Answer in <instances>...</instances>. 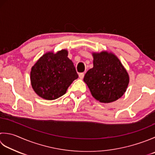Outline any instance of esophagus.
<instances>
[{
	"label": "esophagus",
	"instance_id": "34e87169",
	"mask_svg": "<svg viewBox=\"0 0 155 155\" xmlns=\"http://www.w3.org/2000/svg\"><path fill=\"white\" fill-rule=\"evenodd\" d=\"M84 72H81V73L79 74V78H81V79H83V78H84Z\"/></svg>",
	"mask_w": 155,
	"mask_h": 155
}]
</instances>
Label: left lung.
Wrapping results in <instances>:
<instances>
[{"mask_svg":"<svg viewBox=\"0 0 155 155\" xmlns=\"http://www.w3.org/2000/svg\"><path fill=\"white\" fill-rule=\"evenodd\" d=\"M93 68L84 77L93 97L101 103L116 101L126 92L129 76L120 60L106 51L93 53Z\"/></svg>","mask_w":155,"mask_h":155,"instance_id":"left-lung-1","label":"left lung"}]
</instances>
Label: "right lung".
I'll return each mask as SVG.
<instances>
[{"instance_id": "add662e5", "label": "right lung", "mask_w": 155, "mask_h": 155, "mask_svg": "<svg viewBox=\"0 0 155 155\" xmlns=\"http://www.w3.org/2000/svg\"><path fill=\"white\" fill-rule=\"evenodd\" d=\"M78 77L73 62L68 58V51L65 50L56 54H45L31 68L30 77L34 91L47 100L64 95Z\"/></svg>"}]
</instances>
